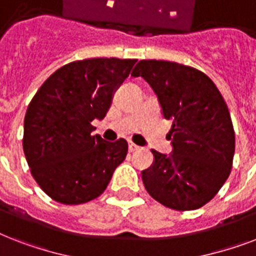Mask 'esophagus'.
<instances>
[{"label": "esophagus", "instance_id": "34e87169", "mask_svg": "<svg viewBox=\"0 0 256 256\" xmlns=\"http://www.w3.org/2000/svg\"><path fill=\"white\" fill-rule=\"evenodd\" d=\"M128 150L132 152H136V150H140V146H136V144H132V142H128Z\"/></svg>", "mask_w": 256, "mask_h": 256}]
</instances>
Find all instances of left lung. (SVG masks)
I'll return each instance as SVG.
<instances>
[{
	"mask_svg": "<svg viewBox=\"0 0 256 256\" xmlns=\"http://www.w3.org/2000/svg\"><path fill=\"white\" fill-rule=\"evenodd\" d=\"M132 76L152 86L164 116L172 120V152L152 150L154 162L142 171L144 188L172 210L204 206L227 180L234 158V128L222 94L200 70L176 62L142 60Z\"/></svg>",
	"mask_w": 256,
	"mask_h": 256,
	"instance_id": "8db88e82",
	"label": "left lung"
}]
</instances>
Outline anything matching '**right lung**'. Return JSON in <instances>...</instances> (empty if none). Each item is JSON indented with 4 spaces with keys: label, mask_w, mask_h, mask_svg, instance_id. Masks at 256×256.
<instances>
[{
    "label": "right lung",
    "mask_w": 256,
    "mask_h": 256,
    "mask_svg": "<svg viewBox=\"0 0 256 256\" xmlns=\"http://www.w3.org/2000/svg\"><path fill=\"white\" fill-rule=\"evenodd\" d=\"M136 60L90 58L50 76L30 100L24 120V152L38 186L56 202L81 204L98 198L126 158L128 142L92 136V120L106 116L112 94Z\"/></svg>",
    "instance_id": "1"
}]
</instances>
